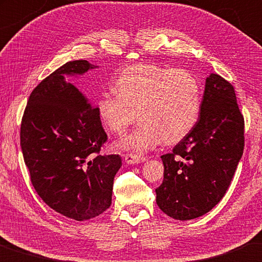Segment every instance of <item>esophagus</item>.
I'll list each match as a JSON object with an SVG mask.
<instances>
[{
  "mask_svg": "<svg viewBox=\"0 0 262 262\" xmlns=\"http://www.w3.org/2000/svg\"><path fill=\"white\" fill-rule=\"evenodd\" d=\"M124 159H125V162L128 165H135V164H139V162H144L147 159L143 156H139V154L136 153H127L124 156Z\"/></svg>",
  "mask_w": 262,
  "mask_h": 262,
  "instance_id": "obj_1",
  "label": "esophagus"
}]
</instances>
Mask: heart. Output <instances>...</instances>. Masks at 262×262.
I'll use <instances>...</instances> for the list:
<instances>
[{"label": "heart", "instance_id": "heart-1", "mask_svg": "<svg viewBox=\"0 0 262 262\" xmlns=\"http://www.w3.org/2000/svg\"><path fill=\"white\" fill-rule=\"evenodd\" d=\"M116 93L103 92L97 102L105 126L116 135L125 134L140 122L118 146L135 152L156 147L165 139L174 144L194 128L201 110V85L184 70L156 65L125 68L114 82Z\"/></svg>", "mask_w": 262, "mask_h": 262}]
</instances>
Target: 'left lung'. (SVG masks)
Returning a JSON list of instances; mask_svg holds the SVG:
<instances>
[{
    "mask_svg": "<svg viewBox=\"0 0 262 262\" xmlns=\"http://www.w3.org/2000/svg\"><path fill=\"white\" fill-rule=\"evenodd\" d=\"M244 125L233 85L210 74L194 128L161 156L164 181L156 192L158 207L166 215L189 221L218 204L242 159Z\"/></svg>",
    "mask_w": 262,
    "mask_h": 262,
    "instance_id": "obj_1",
    "label": "left lung"
}]
</instances>
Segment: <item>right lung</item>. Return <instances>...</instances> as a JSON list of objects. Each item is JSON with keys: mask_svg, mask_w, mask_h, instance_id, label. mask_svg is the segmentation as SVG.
Masks as SVG:
<instances>
[{"mask_svg": "<svg viewBox=\"0 0 262 262\" xmlns=\"http://www.w3.org/2000/svg\"><path fill=\"white\" fill-rule=\"evenodd\" d=\"M96 68L87 60L66 62L33 89L20 124V147L32 186L55 211L75 221L111 205L118 154L102 156L108 139L98 108L66 75Z\"/></svg>", "mask_w": 262, "mask_h": 262, "instance_id": "1", "label": "right lung"}]
</instances>
